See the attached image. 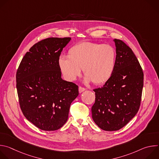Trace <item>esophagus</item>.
I'll list each match as a JSON object with an SVG mask.
<instances>
[{
    "label": "esophagus",
    "instance_id": "34e87169",
    "mask_svg": "<svg viewBox=\"0 0 159 159\" xmlns=\"http://www.w3.org/2000/svg\"><path fill=\"white\" fill-rule=\"evenodd\" d=\"M85 90V89L84 87H81V86H79V92L80 93L84 92Z\"/></svg>",
    "mask_w": 159,
    "mask_h": 159
}]
</instances>
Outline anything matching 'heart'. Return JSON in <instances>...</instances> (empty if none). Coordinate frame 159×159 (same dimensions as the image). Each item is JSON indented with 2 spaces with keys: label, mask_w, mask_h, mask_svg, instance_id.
Instances as JSON below:
<instances>
[{
  "label": "heart",
  "mask_w": 159,
  "mask_h": 159,
  "mask_svg": "<svg viewBox=\"0 0 159 159\" xmlns=\"http://www.w3.org/2000/svg\"><path fill=\"white\" fill-rule=\"evenodd\" d=\"M116 60V51L111 45L82 42L70 48L69 56L61 55L58 64L64 77L68 80H74L83 69L87 81L102 84L111 77Z\"/></svg>",
  "instance_id": "1"
}]
</instances>
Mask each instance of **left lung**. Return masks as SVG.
Wrapping results in <instances>:
<instances>
[{"instance_id":"left-lung-1","label":"left lung","mask_w":159,"mask_h":159,"mask_svg":"<svg viewBox=\"0 0 159 159\" xmlns=\"http://www.w3.org/2000/svg\"><path fill=\"white\" fill-rule=\"evenodd\" d=\"M116 60L114 72L101 88L95 89L92 107L95 123L105 131L124 127L138 112L143 87V72L132 50L115 39Z\"/></svg>"}]
</instances>
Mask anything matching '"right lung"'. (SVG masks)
Instances as JSON below:
<instances>
[{
  "label": "right lung",
  "mask_w": 159,
  "mask_h": 159,
  "mask_svg": "<svg viewBox=\"0 0 159 159\" xmlns=\"http://www.w3.org/2000/svg\"><path fill=\"white\" fill-rule=\"evenodd\" d=\"M71 38H48L30 49L16 72L20 109L26 118L44 131L60 129L66 122L78 85L61 77L58 60Z\"/></svg>",
  "instance_id": "1"
}]
</instances>
